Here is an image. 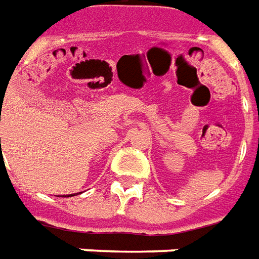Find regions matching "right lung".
I'll return each instance as SVG.
<instances>
[{"label":"right lung","mask_w":259,"mask_h":259,"mask_svg":"<svg viewBox=\"0 0 259 259\" xmlns=\"http://www.w3.org/2000/svg\"><path fill=\"white\" fill-rule=\"evenodd\" d=\"M3 96H4V94H3ZM72 196H74V194H72Z\"/></svg>","instance_id":"obj_1"}]
</instances>
